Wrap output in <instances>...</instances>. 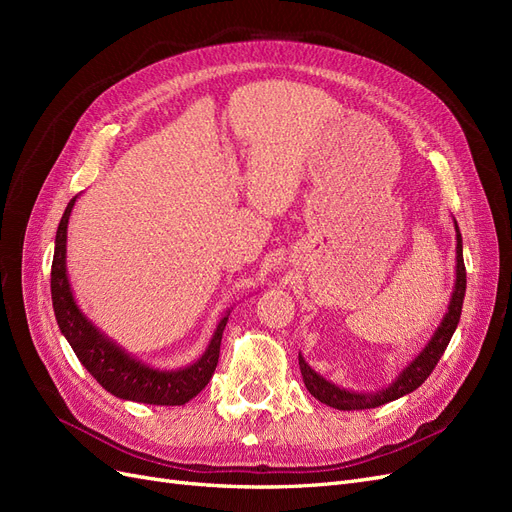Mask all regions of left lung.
Listing matches in <instances>:
<instances>
[{
    "label": "left lung",
    "mask_w": 512,
    "mask_h": 512,
    "mask_svg": "<svg viewBox=\"0 0 512 512\" xmlns=\"http://www.w3.org/2000/svg\"><path fill=\"white\" fill-rule=\"evenodd\" d=\"M455 224V239H457V258H455V286H453V294L451 301H448V309L442 318V322L438 324L436 333L431 335V339L427 342V346L418 352L414 359L399 371L395 376V380L384 386V389H378L374 393H359V391H350V389H342V386L333 384L331 380L322 378L318 371H314L309 367L303 359V354L299 352V367H301V376L305 382V389L312 393L320 404H327L331 408L337 410H367V408H378L389 404V401H395L399 397H404L412 391H416L421 386L429 374L433 371V367L438 365L440 356L444 354L448 342L457 329L459 318H461V305H463V297H466V265H463V241H461V232L457 222Z\"/></svg>",
    "instance_id": "left-lung-1"
}]
</instances>
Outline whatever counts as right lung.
<instances>
[{
	"instance_id": "1",
	"label": "right lung",
	"mask_w": 512,
	"mask_h": 512,
	"mask_svg": "<svg viewBox=\"0 0 512 512\" xmlns=\"http://www.w3.org/2000/svg\"><path fill=\"white\" fill-rule=\"evenodd\" d=\"M76 198L79 196H74L70 200L57 226L55 254L51 267V297L61 335L68 339V344L72 346L74 354L79 356L83 367L100 382L102 389H106L111 395L149 406L188 404L192 397H196L205 389L215 367H218L222 333L226 329L230 309H226V314L220 318L218 324H215V331L205 352L200 354L194 363L177 369H160L136 359L134 354L119 346L115 339L100 331L96 324L83 314V309L76 303L72 294L66 269V241L68 220Z\"/></svg>"
}]
</instances>
